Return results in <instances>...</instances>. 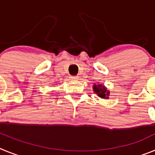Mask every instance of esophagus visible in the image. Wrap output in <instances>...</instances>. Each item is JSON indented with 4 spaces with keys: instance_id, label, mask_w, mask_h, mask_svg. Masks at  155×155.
I'll return each instance as SVG.
<instances>
[{
    "instance_id": "esophagus-1",
    "label": "esophagus",
    "mask_w": 155,
    "mask_h": 155,
    "mask_svg": "<svg viewBox=\"0 0 155 155\" xmlns=\"http://www.w3.org/2000/svg\"><path fill=\"white\" fill-rule=\"evenodd\" d=\"M70 78H71V80L74 81V80H78V79L79 78V77L78 76H71Z\"/></svg>"
}]
</instances>
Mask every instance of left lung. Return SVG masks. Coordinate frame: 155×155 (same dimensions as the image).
Masks as SVG:
<instances>
[{"label": "left lung", "mask_w": 155, "mask_h": 155, "mask_svg": "<svg viewBox=\"0 0 155 155\" xmlns=\"http://www.w3.org/2000/svg\"><path fill=\"white\" fill-rule=\"evenodd\" d=\"M93 91L98 97L104 99H108L110 94V91L107 89V87L102 84H94L93 85Z\"/></svg>", "instance_id": "obj_1"}]
</instances>
